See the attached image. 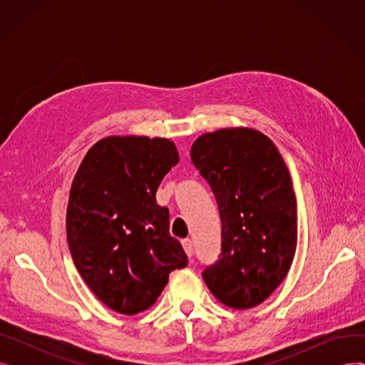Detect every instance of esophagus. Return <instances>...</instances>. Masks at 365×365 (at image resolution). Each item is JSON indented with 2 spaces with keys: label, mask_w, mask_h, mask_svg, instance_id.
<instances>
[{
  "label": "esophagus",
  "mask_w": 365,
  "mask_h": 365,
  "mask_svg": "<svg viewBox=\"0 0 365 365\" xmlns=\"http://www.w3.org/2000/svg\"><path fill=\"white\" fill-rule=\"evenodd\" d=\"M182 245H183V250L186 252V255H187V256H192V253H194L192 240H189V238L182 240Z\"/></svg>",
  "instance_id": "obj_1"
}]
</instances>
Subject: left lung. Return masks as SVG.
<instances>
[{"instance_id":"left-lung-1","label":"left lung","mask_w":365,"mask_h":365,"mask_svg":"<svg viewBox=\"0 0 365 365\" xmlns=\"http://www.w3.org/2000/svg\"><path fill=\"white\" fill-rule=\"evenodd\" d=\"M190 160L212 187L222 220V252L202 278L222 303L248 309L289 272L297 245V201L274 142L253 128L200 136Z\"/></svg>"}]
</instances>
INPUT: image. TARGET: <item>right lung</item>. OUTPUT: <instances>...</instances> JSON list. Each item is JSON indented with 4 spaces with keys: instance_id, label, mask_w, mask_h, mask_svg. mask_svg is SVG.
Wrapping results in <instances>:
<instances>
[{
    "instance_id": "obj_1",
    "label": "right lung",
    "mask_w": 365,
    "mask_h": 365,
    "mask_svg": "<svg viewBox=\"0 0 365 365\" xmlns=\"http://www.w3.org/2000/svg\"><path fill=\"white\" fill-rule=\"evenodd\" d=\"M179 163L167 139L106 138L73 178L66 238L75 267L108 308L134 315L155 303L168 275L187 264L168 232V208L157 189Z\"/></svg>"
}]
</instances>
